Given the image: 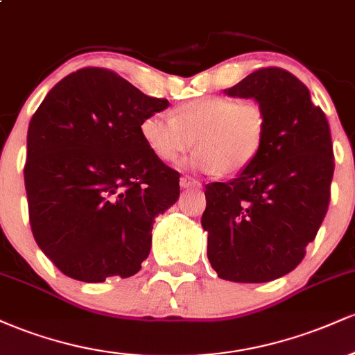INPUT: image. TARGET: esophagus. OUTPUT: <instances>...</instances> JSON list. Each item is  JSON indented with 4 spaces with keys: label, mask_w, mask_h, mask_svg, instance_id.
<instances>
[{
    "label": "esophagus",
    "mask_w": 355,
    "mask_h": 355,
    "mask_svg": "<svg viewBox=\"0 0 355 355\" xmlns=\"http://www.w3.org/2000/svg\"><path fill=\"white\" fill-rule=\"evenodd\" d=\"M180 187L182 189H200V182L193 180V178L183 177L180 178Z\"/></svg>",
    "instance_id": "34e87169"
}]
</instances>
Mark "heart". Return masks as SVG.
<instances>
[{
	"mask_svg": "<svg viewBox=\"0 0 355 355\" xmlns=\"http://www.w3.org/2000/svg\"><path fill=\"white\" fill-rule=\"evenodd\" d=\"M140 135L158 160L175 162L191 145L193 168L205 173L243 172L257 160L266 144L267 116L254 101L230 96H202L178 105L172 120L148 115L141 120Z\"/></svg>",
	"mask_w": 355,
	"mask_h": 355,
	"instance_id": "heart-1",
	"label": "heart"
}]
</instances>
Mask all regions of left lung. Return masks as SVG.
Wrapping results in <instances>:
<instances>
[{
	"mask_svg": "<svg viewBox=\"0 0 355 355\" xmlns=\"http://www.w3.org/2000/svg\"><path fill=\"white\" fill-rule=\"evenodd\" d=\"M266 112L262 152L229 182L205 185L202 227L220 279L260 284L302 262L327 214L334 153L327 118L311 92L282 68H262L223 89Z\"/></svg>",
	"mask_w": 355,
	"mask_h": 355,
	"instance_id": "left-lung-1",
	"label": "left lung"
}]
</instances>
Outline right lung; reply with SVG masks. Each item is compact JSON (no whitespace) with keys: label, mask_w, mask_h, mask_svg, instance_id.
<instances>
[{"label":"right lung","mask_w":355,"mask_h":355,"mask_svg":"<svg viewBox=\"0 0 355 355\" xmlns=\"http://www.w3.org/2000/svg\"><path fill=\"white\" fill-rule=\"evenodd\" d=\"M168 105L116 73L83 68L36 110L24 165L30 223L64 275L98 284L141 268L155 217L180 197V175L140 135L141 120Z\"/></svg>","instance_id":"add662e5"}]
</instances>
